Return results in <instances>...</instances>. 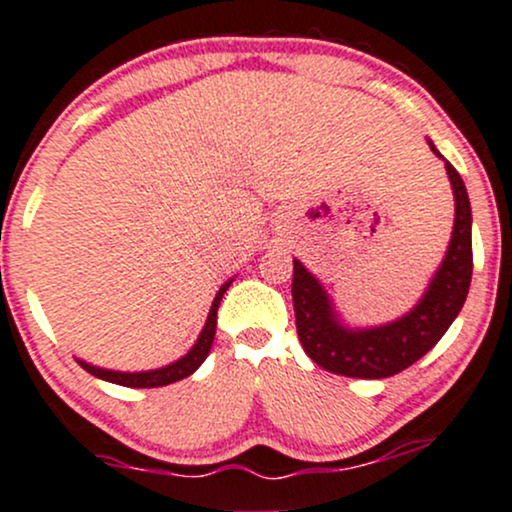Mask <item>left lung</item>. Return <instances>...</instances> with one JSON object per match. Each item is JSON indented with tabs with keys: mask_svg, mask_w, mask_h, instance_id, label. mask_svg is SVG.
<instances>
[{
	"mask_svg": "<svg viewBox=\"0 0 512 512\" xmlns=\"http://www.w3.org/2000/svg\"><path fill=\"white\" fill-rule=\"evenodd\" d=\"M437 157L440 150L428 140ZM445 160V157H442ZM454 194V228L445 260L437 267L428 289L406 316L374 328H350L342 323L323 284L294 260L296 333L306 355L325 372L355 379H386L411 367L447 333L462 311L471 284V204L459 172L445 160Z\"/></svg>",
	"mask_w": 512,
	"mask_h": 512,
	"instance_id": "1",
	"label": "left lung"
}]
</instances>
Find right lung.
Masks as SVG:
<instances>
[{
    "mask_svg": "<svg viewBox=\"0 0 512 512\" xmlns=\"http://www.w3.org/2000/svg\"><path fill=\"white\" fill-rule=\"evenodd\" d=\"M230 284H233V279L218 289L216 299H213V303H211V311H209V318H206L204 330H201V335L196 338L192 350H189L184 357H179L177 362L167 364V367H160V369H150V372H114V369L94 367V364L82 362V359H77V362H80V367L87 369L89 374L97 376V379L111 381V384H119V386H131V389H155V386H167V384H174V381H179V379H187V376L194 374L196 369L204 364V359L209 357L211 345H213V335H216L218 306H221L223 294H226Z\"/></svg>",
    "mask_w": 512,
    "mask_h": 512,
    "instance_id": "right-lung-1",
    "label": "right lung"
}]
</instances>
